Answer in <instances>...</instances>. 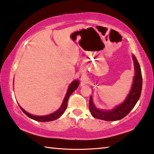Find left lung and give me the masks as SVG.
Segmentation results:
<instances>
[{
  "instance_id": "obj_1",
  "label": "left lung",
  "mask_w": 154,
  "mask_h": 154,
  "mask_svg": "<svg viewBox=\"0 0 154 154\" xmlns=\"http://www.w3.org/2000/svg\"><path fill=\"white\" fill-rule=\"evenodd\" d=\"M132 56L133 59L135 73L131 90H130L126 99L120 105L116 106L111 110H105L96 107L93 102L92 96H91L89 109L94 118L105 121L119 120L126 117L138 102L142 90V74L139 63L138 62L136 57L134 55Z\"/></svg>"
}]
</instances>
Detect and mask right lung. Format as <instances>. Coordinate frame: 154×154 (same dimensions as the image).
Listing matches in <instances>:
<instances>
[{
	"instance_id": "add662e5",
	"label": "right lung",
	"mask_w": 154,
	"mask_h": 154,
	"mask_svg": "<svg viewBox=\"0 0 154 154\" xmlns=\"http://www.w3.org/2000/svg\"><path fill=\"white\" fill-rule=\"evenodd\" d=\"M79 85V80H75L73 82H72L71 84L69 85V88H68L67 92L66 94V95H65V97L64 98L63 102H62L60 107L59 108L58 110H57L56 111L54 112V113L47 115V116H34V115L28 113V112L26 111L24 109L21 107L20 105L19 106L20 109H22V111L24 112V113L28 117H29L30 118L34 119V120H36L38 122H43L55 120V119L59 118L64 113V112L66 111V107H67V102H68V100H69V98L70 97V96L71 95V94L78 88Z\"/></svg>"
}]
</instances>
